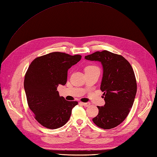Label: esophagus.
Listing matches in <instances>:
<instances>
[{
	"label": "esophagus",
	"mask_w": 157,
	"mask_h": 157,
	"mask_svg": "<svg viewBox=\"0 0 157 157\" xmlns=\"http://www.w3.org/2000/svg\"><path fill=\"white\" fill-rule=\"evenodd\" d=\"M83 106H84L85 107H88L90 105V104L89 103H80Z\"/></svg>",
	"instance_id": "obj_1"
}]
</instances>
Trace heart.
Masks as SVG:
<instances>
[{"mask_svg":"<svg viewBox=\"0 0 157 157\" xmlns=\"http://www.w3.org/2000/svg\"><path fill=\"white\" fill-rule=\"evenodd\" d=\"M98 69V68L96 66H94V65H90V66H88L85 68V71L86 70H90V69Z\"/></svg>","mask_w":157,"mask_h":157,"instance_id":"1","label":"heart"}]
</instances>
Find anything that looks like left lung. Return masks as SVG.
Listing matches in <instances>:
<instances>
[{
    "mask_svg": "<svg viewBox=\"0 0 157 157\" xmlns=\"http://www.w3.org/2000/svg\"><path fill=\"white\" fill-rule=\"evenodd\" d=\"M85 59L101 62L103 70L100 88L105 105L98 106V115L92 121L103 129L116 127L126 118L137 93L132 67L123 56L108 51H97Z\"/></svg>",
    "mask_w": 157,
    "mask_h": 157,
    "instance_id": "obj_1",
    "label": "left lung"
}]
</instances>
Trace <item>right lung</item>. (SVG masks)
<instances>
[{"mask_svg": "<svg viewBox=\"0 0 157 157\" xmlns=\"http://www.w3.org/2000/svg\"><path fill=\"white\" fill-rule=\"evenodd\" d=\"M81 56H71L59 52L49 53L34 59L24 78L27 101L35 119L43 126L56 129L69 121L77 101L60 97L57 88L65 85L67 72Z\"/></svg>", "mask_w": 157, "mask_h": 157, "instance_id": "obj_1", "label": "right lung"}]
</instances>
